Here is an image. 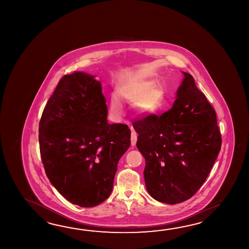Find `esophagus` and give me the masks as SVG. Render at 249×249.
Here are the masks:
<instances>
[{
  "instance_id": "esophagus-1",
  "label": "esophagus",
  "mask_w": 249,
  "mask_h": 249,
  "mask_svg": "<svg viewBox=\"0 0 249 249\" xmlns=\"http://www.w3.org/2000/svg\"><path fill=\"white\" fill-rule=\"evenodd\" d=\"M130 129H131V131H132V134H131V143H132V147H134V146L136 145V142H137V134H136V132L133 130V128H132V126L130 127Z\"/></svg>"
}]
</instances>
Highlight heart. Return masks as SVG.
<instances>
[{"mask_svg":"<svg viewBox=\"0 0 249 249\" xmlns=\"http://www.w3.org/2000/svg\"><path fill=\"white\" fill-rule=\"evenodd\" d=\"M115 96L110 100V111L115 117L121 116V102L132 105V110L139 118H150L158 115L165 102L164 88L156 80L138 73L126 74L117 80Z\"/></svg>","mask_w":249,"mask_h":249,"instance_id":"1","label":"heart"}]
</instances>
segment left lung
<instances>
[{"instance_id":"obj_1","label":"left lung","mask_w":249,"mask_h":249,"mask_svg":"<svg viewBox=\"0 0 249 249\" xmlns=\"http://www.w3.org/2000/svg\"><path fill=\"white\" fill-rule=\"evenodd\" d=\"M172 108L132 124L146 165L144 180L156 200L175 205L191 198L209 175L222 138L216 114L191 74L181 72Z\"/></svg>"}]
</instances>
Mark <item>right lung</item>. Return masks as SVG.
Returning a JSON list of instances; mask_svg holds the SVG:
<instances>
[{"label":"right lung","instance_id":"add662e5","mask_svg":"<svg viewBox=\"0 0 249 249\" xmlns=\"http://www.w3.org/2000/svg\"><path fill=\"white\" fill-rule=\"evenodd\" d=\"M95 75H64L42 112L39 144L45 174L70 203L92 207L111 194L117 163L131 144L125 124L107 123Z\"/></svg>","mask_w":249,"mask_h":249}]
</instances>
